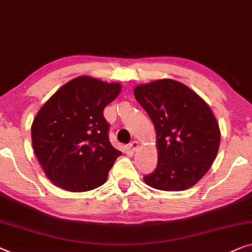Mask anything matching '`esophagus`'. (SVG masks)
Returning <instances> with one entry per match:
<instances>
[{
    "mask_svg": "<svg viewBox=\"0 0 252 252\" xmlns=\"http://www.w3.org/2000/svg\"><path fill=\"white\" fill-rule=\"evenodd\" d=\"M128 147H129V149H130V150H132L133 152H134V151H136L137 149H138V142H137V141H133V142H130Z\"/></svg>",
    "mask_w": 252,
    "mask_h": 252,
    "instance_id": "1",
    "label": "esophagus"
}]
</instances>
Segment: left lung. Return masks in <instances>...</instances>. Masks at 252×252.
I'll list each match as a JSON object with an SVG mask.
<instances>
[{"label":"left lung","mask_w":252,"mask_h":252,"mask_svg":"<svg viewBox=\"0 0 252 252\" xmlns=\"http://www.w3.org/2000/svg\"><path fill=\"white\" fill-rule=\"evenodd\" d=\"M134 95L157 133L158 163L144 182L162 191L193 187L209 170L220 148V126L209 105L173 79L138 85Z\"/></svg>","instance_id":"8db88e82"}]
</instances>
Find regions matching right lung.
I'll use <instances>...</instances> for the list:
<instances>
[{"label": "right lung", "instance_id": "obj_1", "mask_svg": "<svg viewBox=\"0 0 252 252\" xmlns=\"http://www.w3.org/2000/svg\"><path fill=\"white\" fill-rule=\"evenodd\" d=\"M122 86L81 76L57 91L32 125V149L57 187L85 192L105 183L122 152L109 141L103 110Z\"/></svg>", "mask_w": 252, "mask_h": 252}]
</instances>
